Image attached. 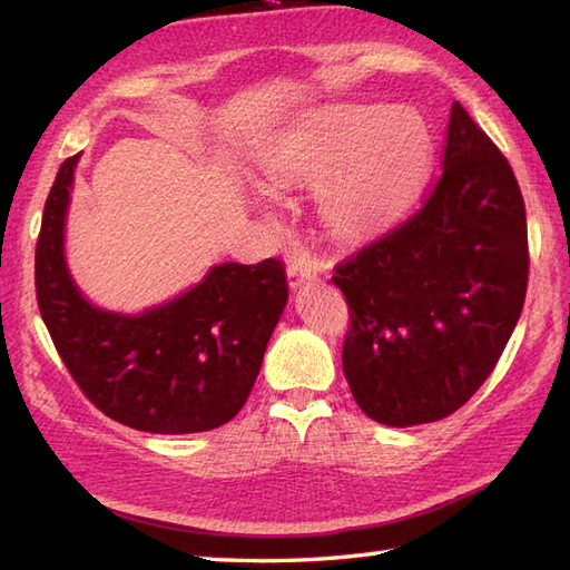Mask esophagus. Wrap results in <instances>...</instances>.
Here are the masks:
<instances>
[{"label":"esophagus","mask_w":570,"mask_h":570,"mask_svg":"<svg viewBox=\"0 0 570 570\" xmlns=\"http://www.w3.org/2000/svg\"><path fill=\"white\" fill-rule=\"evenodd\" d=\"M316 266H313L308 259H292L286 266V276H288V284L294 288L311 282V278H316Z\"/></svg>","instance_id":"1"}]
</instances>
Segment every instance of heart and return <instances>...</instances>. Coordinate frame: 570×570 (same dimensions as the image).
Listing matches in <instances>:
<instances>
[{
	"label": "heart",
	"instance_id": "obj_1",
	"mask_svg": "<svg viewBox=\"0 0 570 570\" xmlns=\"http://www.w3.org/2000/svg\"><path fill=\"white\" fill-rule=\"evenodd\" d=\"M433 159L431 129L411 107H343L269 144L259 171L272 186L316 184L337 235L360 237L390 223L414 198Z\"/></svg>",
	"mask_w": 570,
	"mask_h": 570
}]
</instances>
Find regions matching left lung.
I'll return each mask as SVG.
<instances>
[{
    "label": "left lung",
    "mask_w": 570,
    "mask_h": 570,
    "mask_svg": "<svg viewBox=\"0 0 570 570\" xmlns=\"http://www.w3.org/2000/svg\"><path fill=\"white\" fill-rule=\"evenodd\" d=\"M527 282L512 166L453 102L443 171L421 208L335 264L350 308L343 370L360 409L386 426L451 416L498 365Z\"/></svg>",
    "instance_id": "1"
}]
</instances>
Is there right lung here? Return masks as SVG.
Listing matches in <instances>:
<instances>
[{
	"label": "right lung",
	"instance_id": "right-lung-1",
	"mask_svg": "<svg viewBox=\"0 0 570 570\" xmlns=\"http://www.w3.org/2000/svg\"><path fill=\"white\" fill-rule=\"evenodd\" d=\"M78 159L80 154L60 164L36 242V301L60 360L82 394L129 429L198 433L223 426L245 406L286 306L284 264H217L198 286L141 316L95 308L63 257Z\"/></svg>",
	"mask_w": 570,
	"mask_h": 570
}]
</instances>
